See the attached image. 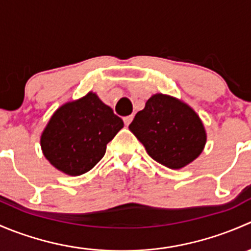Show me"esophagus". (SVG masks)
Returning a JSON list of instances; mask_svg holds the SVG:
<instances>
[{
  "label": "esophagus",
  "instance_id": "esophagus-1",
  "mask_svg": "<svg viewBox=\"0 0 251 251\" xmlns=\"http://www.w3.org/2000/svg\"><path fill=\"white\" fill-rule=\"evenodd\" d=\"M133 120V115H128V116H125L124 118V123H125L126 126H128L131 124V121Z\"/></svg>",
  "mask_w": 251,
  "mask_h": 251
}]
</instances>
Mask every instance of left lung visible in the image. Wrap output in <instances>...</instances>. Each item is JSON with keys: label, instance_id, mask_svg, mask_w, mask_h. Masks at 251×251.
Here are the masks:
<instances>
[{"label": "left lung", "instance_id": "1", "mask_svg": "<svg viewBox=\"0 0 251 251\" xmlns=\"http://www.w3.org/2000/svg\"><path fill=\"white\" fill-rule=\"evenodd\" d=\"M128 128L154 160L170 169H181L193 161L206 142L196 111L165 95L151 96Z\"/></svg>", "mask_w": 251, "mask_h": 251}]
</instances>
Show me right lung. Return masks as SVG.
Segmentation results:
<instances>
[{
  "instance_id": "add662e5",
  "label": "right lung",
  "mask_w": 251,
  "mask_h": 251,
  "mask_svg": "<svg viewBox=\"0 0 251 251\" xmlns=\"http://www.w3.org/2000/svg\"><path fill=\"white\" fill-rule=\"evenodd\" d=\"M124 123L95 93L62 105L41 136L47 160L70 176L90 171L104 156L107 144Z\"/></svg>"
}]
</instances>
